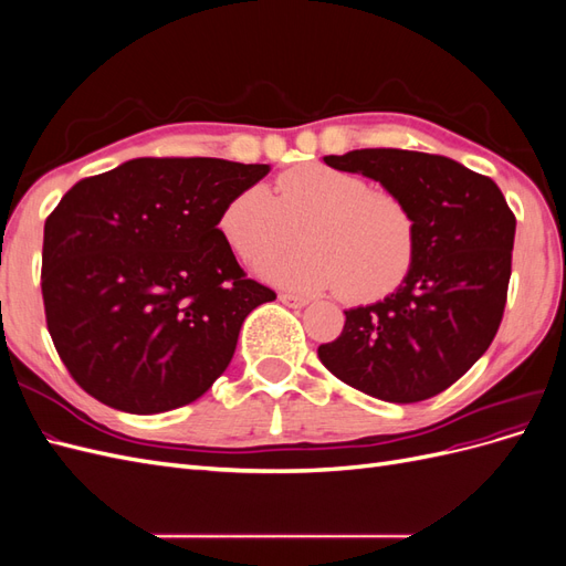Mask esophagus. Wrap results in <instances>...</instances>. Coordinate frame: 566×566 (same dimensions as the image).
I'll return each mask as SVG.
<instances>
[{"mask_svg": "<svg viewBox=\"0 0 566 566\" xmlns=\"http://www.w3.org/2000/svg\"><path fill=\"white\" fill-rule=\"evenodd\" d=\"M279 300L285 304V306H293V310H302V306L310 304V300L306 297H300V295H290V293H281Z\"/></svg>", "mask_w": 566, "mask_h": 566, "instance_id": "obj_1", "label": "esophagus"}]
</instances>
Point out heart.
<instances>
[{"label": "heart", "mask_w": 566, "mask_h": 566, "mask_svg": "<svg viewBox=\"0 0 566 566\" xmlns=\"http://www.w3.org/2000/svg\"><path fill=\"white\" fill-rule=\"evenodd\" d=\"M269 269V276L300 293L337 287L352 304H370L399 290L413 271L418 227L408 205L389 191H373L358 175L321 163L290 169L276 179V196L252 184L219 212V233L238 260Z\"/></svg>", "instance_id": "heart-1"}]
</instances>
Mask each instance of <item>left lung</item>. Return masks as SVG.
Returning <instances> with one entry per match:
<instances>
[{
	"label": "left lung",
	"mask_w": 566,
	"mask_h": 566,
	"mask_svg": "<svg viewBox=\"0 0 566 566\" xmlns=\"http://www.w3.org/2000/svg\"><path fill=\"white\" fill-rule=\"evenodd\" d=\"M323 160L399 196L416 217L418 254L397 293L345 312L339 337L318 347L321 364L375 399L437 397L499 333L517 219L493 179L451 158L361 148Z\"/></svg>",
	"instance_id": "left-lung-1"
}]
</instances>
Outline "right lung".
I'll return each instance as SVG.
<instances>
[{"label":"right lung","mask_w":566,"mask_h":566,"mask_svg":"<svg viewBox=\"0 0 566 566\" xmlns=\"http://www.w3.org/2000/svg\"><path fill=\"white\" fill-rule=\"evenodd\" d=\"M269 165L136 158L87 177L44 221L42 297L63 366L94 399L163 413L202 397L238 333L276 300L217 224Z\"/></svg>","instance_id":"obj_1"}]
</instances>
